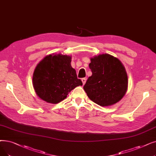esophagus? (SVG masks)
<instances>
[{"label": "esophagus", "instance_id": "obj_1", "mask_svg": "<svg viewBox=\"0 0 156 156\" xmlns=\"http://www.w3.org/2000/svg\"><path fill=\"white\" fill-rule=\"evenodd\" d=\"M86 80H87V79H86L85 78H83L82 79V83H83V85H85V83H86Z\"/></svg>", "mask_w": 156, "mask_h": 156}]
</instances>
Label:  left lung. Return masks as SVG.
I'll list each match as a JSON object with an SVG mask.
<instances>
[{"mask_svg": "<svg viewBox=\"0 0 156 156\" xmlns=\"http://www.w3.org/2000/svg\"><path fill=\"white\" fill-rule=\"evenodd\" d=\"M92 73L83 89L88 97L101 106H111L124 97L127 89V75L120 60L109 54L90 58Z\"/></svg>", "mask_w": 156, "mask_h": 156, "instance_id": "obj_1", "label": "left lung"}]
</instances>
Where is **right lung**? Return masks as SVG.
Segmentation results:
<instances>
[{
  "label": "right lung",
  "mask_w": 156,
  "mask_h": 156,
  "mask_svg": "<svg viewBox=\"0 0 156 156\" xmlns=\"http://www.w3.org/2000/svg\"><path fill=\"white\" fill-rule=\"evenodd\" d=\"M71 62V56L62 54L47 55L40 61L32 78L37 96L47 103L57 104L74 88L83 85Z\"/></svg>",
  "instance_id": "1"
}]
</instances>
